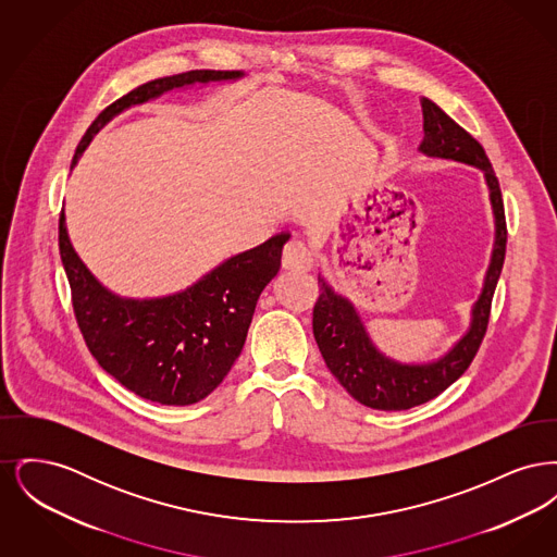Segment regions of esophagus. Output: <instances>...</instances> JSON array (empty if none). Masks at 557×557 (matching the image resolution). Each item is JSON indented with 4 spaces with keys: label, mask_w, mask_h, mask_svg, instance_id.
Segmentation results:
<instances>
[{
    "label": "esophagus",
    "mask_w": 557,
    "mask_h": 557,
    "mask_svg": "<svg viewBox=\"0 0 557 557\" xmlns=\"http://www.w3.org/2000/svg\"><path fill=\"white\" fill-rule=\"evenodd\" d=\"M282 267L284 269H296V271H309L313 267V255L300 239H292L284 248Z\"/></svg>",
    "instance_id": "34e87169"
}]
</instances>
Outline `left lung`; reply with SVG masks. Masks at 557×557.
<instances>
[{
    "label": "left lung",
    "mask_w": 557,
    "mask_h": 557,
    "mask_svg": "<svg viewBox=\"0 0 557 557\" xmlns=\"http://www.w3.org/2000/svg\"><path fill=\"white\" fill-rule=\"evenodd\" d=\"M424 141L420 152L432 159L455 160L484 171L495 212V248L484 277V288L472 309L468 334L438 361L407 366L384 357L368 336L355 307L319 277V298L313 307V336L327 370L361 405L380 411H403L428 403L447 391L470 368L486 334L491 302L505 261L507 225L499 180L484 148L459 127L445 110L422 98Z\"/></svg>",
    "instance_id": "8db88e82"
}]
</instances>
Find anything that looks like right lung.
Listing matches in <instances>:
<instances>
[{"label":"right lung","mask_w":557,"mask_h":557,"mask_svg":"<svg viewBox=\"0 0 557 557\" xmlns=\"http://www.w3.org/2000/svg\"><path fill=\"white\" fill-rule=\"evenodd\" d=\"M239 71H187L148 81L104 108L77 146L81 152L125 108L194 83L239 79ZM290 234H277L212 269L191 288L150 300L108 292L81 263L60 212L58 246L71 284L81 334L102 370L137 397L160 405H191L223 382L242 352L257 300L277 275Z\"/></svg>","instance_id":"add662e5"}]
</instances>
